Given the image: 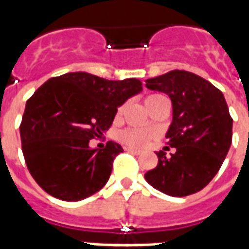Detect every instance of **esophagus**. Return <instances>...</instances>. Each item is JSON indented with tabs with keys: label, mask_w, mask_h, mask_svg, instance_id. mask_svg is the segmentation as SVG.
<instances>
[{
	"label": "esophagus",
	"mask_w": 249,
	"mask_h": 249,
	"mask_svg": "<svg viewBox=\"0 0 249 249\" xmlns=\"http://www.w3.org/2000/svg\"><path fill=\"white\" fill-rule=\"evenodd\" d=\"M125 151L129 152V153H132V155H140L141 152L137 151V149H133V148H125Z\"/></svg>",
	"instance_id": "esophagus-1"
}]
</instances>
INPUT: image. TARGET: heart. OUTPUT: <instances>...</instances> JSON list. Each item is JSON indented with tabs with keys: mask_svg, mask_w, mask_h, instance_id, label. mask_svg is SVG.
I'll return each instance as SVG.
<instances>
[{
	"mask_svg": "<svg viewBox=\"0 0 249 249\" xmlns=\"http://www.w3.org/2000/svg\"><path fill=\"white\" fill-rule=\"evenodd\" d=\"M161 98H165L161 94H149L148 97L145 98V105L146 108L155 104ZM123 112V108L119 109L117 112V116H120ZM153 137V133L149 132V130H144V129H126L124 132H121L120 135V139L123 142H125L126 145L133 146V148H144V146L148 145V142L151 141V139Z\"/></svg>",
	"mask_w": 249,
	"mask_h": 249,
	"instance_id": "b5f03b06",
	"label": "heart"
}]
</instances>
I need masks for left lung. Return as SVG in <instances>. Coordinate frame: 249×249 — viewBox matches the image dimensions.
Masks as SVG:
<instances>
[{
    "label": "left lung",
    "instance_id": "obj_1",
    "mask_svg": "<svg viewBox=\"0 0 249 249\" xmlns=\"http://www.w3.org/2000/svg\"><path fill=\"white\" fill-rule=\"evenodd\" d=\"M145 87L165 93L172 101V123L165 137L175 148L171 155L157 152L159 164L145 173V180L173 197L201 191L219 172L232 142V117L224 94L185 71L148 78Z\"/></svg>",
    "mask_w": 249,
    "mask_h": 249
}]
</instances>
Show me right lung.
Here are the masks:
<instances>
[{
	"mask_svg": "<svg viewBox=\"0 0 249 249\" xmlns=\"http://www.w3.org/2000/svg\"><path fill=\"white\" fill-rule=\"evenodd\" d=\"M141 90L137 78L112 81L85 71L42 84L26 101L19 125L25 162L36 183L64 201L98 192L124 149L114 141L90 148L89 140L107 132L117 108Z\"/></svg>",
	"mask_w": 249,
	"mask_h": 249,
	"instance_id": "right-lung-1",
	"label": "right lung"
}]
</instances>
